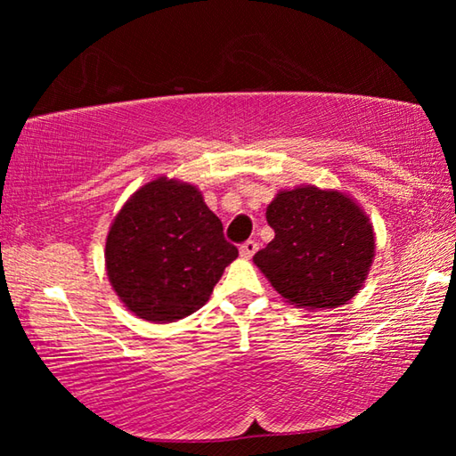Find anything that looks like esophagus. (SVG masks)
<instances>
[{
	"label": "esophagus",
	"instance_id": "esophagus-1",
	"mask_svg": "<svg viewBox=\"0 0 456 456\" xmlns=\"http://www.w3.org/2000/svg\"><path fill=\"white\" fill-rule=\"evenodd\" d=\"M256 251H257V241H253V239H249V241H245L241 247H239V253H241V257L245 259H251L256 256Z\"/></svg>",
	"mask_w": 456,
	"mask_h": 456
}]
</instances>
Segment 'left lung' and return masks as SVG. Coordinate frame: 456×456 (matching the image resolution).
I'll list each match as a JSON object with an SVG mask.
<instances>
[{
  "label": "left lung",
  "instance_id": "left-lung-1",
  "mask_svg": "<svg viewBox=\"0 0 456 456\" xmlns=\"http://www.w3.org/2000/svg\"><path fill=\"white\" fill-rule=\"evenodd\" d=\"M265 217L275 237L253 264L285 302L328 310L356 296L376 249L372 223L356 200L304 184L277 192Z\"/></svg>",
  "mask_w": 456,
  "mask_h": 456
}]
</instances>
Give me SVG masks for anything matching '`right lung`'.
I'll return each mask as SVG.
<instances>
[{
	"label": "right lung",
	"mask_w": 456,
	"mask_h": 456,
	"mask_svg": "<svg viewBox=\"0 0 456 456\" xmlns=\"http://www.w3.org/2000/svg\"><path fill=\"white\" fill-rule=\"evenodd\" d=\"M237 256L200 191L167 176L146 183L126 200L104 251L108 280L120 302L154 323L200 310Z\"/></svg>",
	"instance_id": "add662e5"
}]
</instances>
